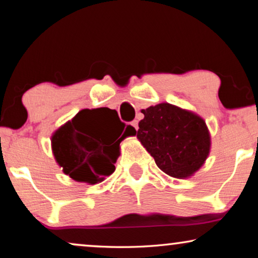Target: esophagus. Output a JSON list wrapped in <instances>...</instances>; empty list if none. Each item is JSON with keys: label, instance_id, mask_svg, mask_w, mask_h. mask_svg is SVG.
<instances>
[{"label": "esophagus", "instance_id": "obj_1", "mask_svg": "<svg viewBox=\"0 0 258 258\" xmlns=\"http://www.w3.org/2000/svg\"><path fill=\"white\" fill-rule=\"evenodd\" d=\"M130 125H132V126H133V128H134V129H135V130H137V129H139V122H137V121H136V119H134V121H132V122H130Z\"/></svg>", "mask_w": 258, "mask_h": 258}]
</instances>
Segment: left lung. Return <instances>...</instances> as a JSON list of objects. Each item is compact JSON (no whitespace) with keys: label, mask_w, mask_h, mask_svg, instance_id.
<instances>
[{"label":"left lung","mask_w":258,"mask_h":258,"mask_svg":"<svg viewBox=\"0 0 258 258\" xmlns=\"http://www.w3.org/2000/svg\"><path fill=\"white\" fill-rule=\"evenodd\" d=\"M137 137L165 174L185 178L209 155L210 135L200 116L169 103L142 110Z\"/></svg>","instance_id":"1"}]
</instances>
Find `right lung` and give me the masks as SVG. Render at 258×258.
Listing matches in <instances>:
<instances>
[{
    "label": "right lung",
    "instance_id": "add662e5",
    "mask_svg": "<svg viewBox=\"0 0 258 258\" xmlns=\"http://www.w3.org/2000/svg\"><path fill=\"white\" fill-rule=\"evenodd\" d=\"M114 115L115 110L108 108L84 109L54 134L52 151L66 175L77 182L96 184L115 171L119 143L125 136L135 135L136 130L126 126L121 138L125 124L119 121L122 130H117Z\"/></svg>",
    "mask_w": 258,
    "mask_h": 258
}]
</instances>
